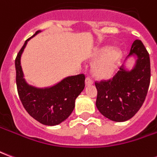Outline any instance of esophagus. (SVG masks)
<instances>
[{
    "label": "esophagus",
    "instance_id": "34e87169",
    "mask_svg": "<svg viewBox=\"0 0 157 157\" xmlns=\"http://www.w3.org/2000/svg\"><path fill=\"white\" fill-rule=\"evenodd\" d=\"M92 83H93V82H92V80L90 77H86V86L92 85Z\"/></svg>",
    "mask_w": 157,
    "mask_h": 157
}]
</instances>
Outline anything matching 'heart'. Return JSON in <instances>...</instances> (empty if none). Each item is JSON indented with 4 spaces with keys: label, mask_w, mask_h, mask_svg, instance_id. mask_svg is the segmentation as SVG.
Masks as SVG:
<instances>
[{
    "label": "heart",
    "mask_w": 157,
    "mask_h": 157,
    "mask_svg": "<svg viewBox=\"0 0 157 157\" xmlns=\"http://www.w3.org/2000/svg\"><path fill=\"white\" fill-rule=\"evenodd\" d=\"M122 55V50L118 47L103 45L98 48L92 55V59H98L92 65V75L100 80L111 78L118 69Z\"/></svg>",
    "instance_id": "heart-1"
}]
</instances>
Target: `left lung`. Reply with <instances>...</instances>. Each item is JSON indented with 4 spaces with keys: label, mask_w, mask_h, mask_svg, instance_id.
I'll return each mask as SVG.
<instances>
[{
    "label": "left lung",
    "mask_w": 157,
    "mask_h": 157,
    "mask_svg": "<svg viewBox=\"0 0 157 157\" xmlns=\"http://www.w3.org/2000/svg\"><path fill=\"white\" fill-rule=\"evenodd\" d=\"M135 61L131 68L126 63ZM151 79L150 56L140 40L132 44L125 64L112 80L95 83L98 90L96 106L102 115L114 122H124L141 108L148 92Z\"/></svg>",
    "instance_id": "1"
}]
</instances>
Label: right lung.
Wrapping results in <instances>:
<instances>
[{"mask_svg": "<svg viewBox=\"0 0 157 157\" xmlns=\"http://www.w3.org/2000/svg\"><path fill=\"white\" fill-rule=\"evenodd\" d=\"M41 32V30L37 31L27 39L17 55L16 82L20 100L29 115L43 124L54 126L65 121L73 112L75 99L85 87V75L81 74L67 76L47 87L29 84L24 78L21 57L28 42Z\"/></svg>", "mask_w": 157, "mask_h": 157, "instance_id": "obj_1", "label": "right lung"}]
</instances>
